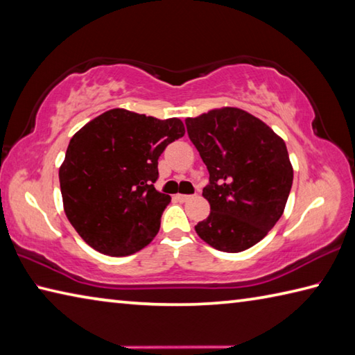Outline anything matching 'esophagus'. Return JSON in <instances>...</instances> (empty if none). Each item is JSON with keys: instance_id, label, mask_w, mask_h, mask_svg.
<instances>
[{"instance_id": "34e87169", "label": "esophagus", "mask_w": 355, "mask_h": 355, "mask_svg": "<svg viewBox=\"0 0 355 355\" xmlns=\"http://www.w3.org/2000/svg\"><path fill=\"white\" fill-rule=\"evenodd\" d=\"M176 198L180 200V202H187V200H190V199H191V196H190V195H178Z\"/></svg>"}]
</instances>
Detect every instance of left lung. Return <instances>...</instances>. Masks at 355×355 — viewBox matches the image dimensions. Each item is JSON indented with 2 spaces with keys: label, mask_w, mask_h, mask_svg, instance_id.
I'll return each instance as SVG.
<instances>
[{
  "label": "left lung",
  "mask_w": 355,
  "mask_h": 355,
  "mask_svg": "<svg viewBox=\"0 0 355 355\" xmlns=\"http://www.w3.org/2000/svg\"><path fill=\"white\" fill-rule=\"evenodd\" d=\"M187 132L210 175L202 190L210 215L195 225L213 249L238 253L263 239L282 218L293 180L284 140L239 108L185 119Z\"/></svg>",
  "instance_id": "left-lung-1"
}]
</instances>
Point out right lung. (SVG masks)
Here are the masks:
<instances>
[{"label":"right lung","mask_w":355,"mask_h":355,"mask_svg":"<svg viewBox=\"0 0 355 355\" xmlns=\"http://www.w3.org/2000/svg\"><path fill=\"white\" fill-rule=\"evenodd\" d=\"M185 135L180 119L114 108L72 136L58 170L64 213L86 244L128 257L157 235L171 198L155 189L157 159Z\"/></svg>","instance_id":"1"}]
</instances>
